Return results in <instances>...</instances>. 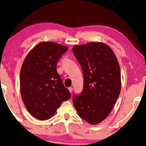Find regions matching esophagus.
I'll use <instances>...</instances> for the list:
<instances>
[{
    "mask_svg": "<svg viewBox=\"0 0 146 146\" xmlns=\"http://www.w3.org/2000/svg\"><path fill=\"white\" fill-rule=\"evenodd\" d=\"M68 90H69V91H70V93H72V91H73V88L72 87H70L68 88Z\"/></svg>",
    "mask_w": 146,
    "mask_h": 146,
    "instance_id": "obj_1",
    "label": "esophagus"
}]
</instances>
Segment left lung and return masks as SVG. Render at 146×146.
<instances>
[{
    "label": "left lung",
    "mask_w": 146,
    "mask_h": 146,
    "mask_svg": "<svg viewBox=\"0 0 146 146\" xmlns=\"http://www.w3.org/2000/svg\"><path fill=\"white\" fill-rule=\"evenodd\" d=\"M84 77L83 90L74 95L73 102L82 119L97 124L111 111L120 95V70L112 49L102 42L73 48Z\"/></svg>",
    "instance_id": "left-lung-1"
}]
</instances>
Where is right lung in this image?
<instances>
[{"label":"right lung","instance_id":"add662e5","mask_svg":"<svg viewBox=\"0 0 146 146\" xmlns=\"http://www.w3.org/2000/svg\"><path fill=\"white\" fill-rule=\"evenodd\" d=\"M68 49L53 42H43L24 61L20 74L21 97L28 112L36 119H49L71 97L56 71L58 61Z\"/></svg>","mask_w":146,"mask_h":146}]
</instances>
